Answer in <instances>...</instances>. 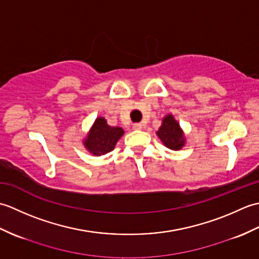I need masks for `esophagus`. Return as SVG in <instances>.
Instances as JSON below:
<instances>
[{
    "instance_id": "34e87169",
    "label": "esophagus",
    "mask_w": 259,
    "mask_h": 259,
    "mask_svg": "<svg viewBox=\"0 0 259 259\" xmlns=\"http://www.w3.org/2000/svg\"><path fill=\"white\" fill-rule=\"evenodd\" d=\"M133 128H134L135 130H141V129H142V124H141V123H135V124L133 125Z\"/></svg>"
}]
</instances>
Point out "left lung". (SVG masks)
Returning a JSON list of instances; mask_svg holds the SVG:
<instances>
[{
    "instance_id": "obj_1",
    "label": "left lung",
    "mask_w": 259,
    "mask_h": 259,
    "mask_svg": "<svg viewBox=\"0 0 259 259\" xmlns=\"http://www.w3.org/2000/svg\"><path fill=\"white\" fill-rule=\"evenodd\" d=\"M157 136L162 141V144L171 150H180L186 144L184 131L181 130L172 114H168L162 119V123L157 131Z\"/></svg>"
}]
</instances>
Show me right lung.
Listing matches in <instances>:
<instances>
[{"mask_svg":"<svg viewBox=\"0 0 259 259\" xmlns=\"http://www.w3.org/2000/svg\"><path fill=\"white\" fill-rule=\"evenodd\" d=\"M124 131L120 126H110L102 117L96 119L95 123L83 140L85 149L95 156H102L112 151Z\"/></svg>","mask_w":259,"mask_h":259,"instance_id":"add662e5","label":"right lung"}]
</instances>
